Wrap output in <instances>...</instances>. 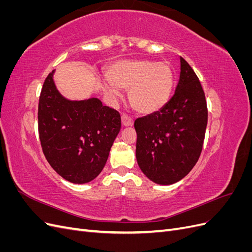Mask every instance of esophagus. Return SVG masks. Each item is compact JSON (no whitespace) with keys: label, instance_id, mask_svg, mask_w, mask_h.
<instances>
[{"label":"esophagus","instance_id":"1","mask_svg":"<svg viewBox=\"0 0 252 252\" xmlns=\"http://www.w3.org/2000/svg\"><path fill=\"white\" fill-rule=\"evenodd\" d=\"M122 124H123V126H126V127L131 126L133 124V121L130 117L127 116V114H123V116H122Z\"/></svg>","mask_w":252,"mask_h":252}]
</instances>
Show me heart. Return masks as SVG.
I'll list each match as a JSON object with an SVG mask.
<instances>
[{
	"label": "heart",
	"instance_id": "obj_1",
	"mask_svg": "<svg viewBox=\"0 0 252 252\" xmlns=\"http://www.w3.org/2000/svg\"><path fill=\"white\" fill-rule=\"evenodd\" d=\"M108 81L103 82L104 93L110 97L120 88H128L127 96L132 107L142 113L161 110L172 95L175 77L168 62L149 60H121L106 70Z\"/></svg>",
	"mask_w": 252,
	"mask_h": 252
}]
</instances>
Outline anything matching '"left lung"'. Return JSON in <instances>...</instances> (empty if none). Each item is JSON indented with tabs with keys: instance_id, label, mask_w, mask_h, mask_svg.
I'll return each mask as SVG.
<instances>
[{
	"instance_id": "obj_1",
	"label": "left lung",
	"mask_w": 252,
	"mask_h": 252,
	"mask_svg": "<svg viewBox=\"0 0 252 252\" xmlns=\"http://www.w3.org/2000/svg\"><path fill=\"white\" fill-rule=\"evenodd\" d=\"M174 94L157 112L134 121L136 161L152 182L170 185L190 172L199 159L208 111L199 78L182 57Z\"/></svg>"
}]
</instances>
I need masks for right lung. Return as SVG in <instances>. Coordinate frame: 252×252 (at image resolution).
<instances>
[{
	"label": "right lung",
	"instance_id": "1",
	"mask_svg": "<svg viewBox=\"0 0 252 252\" xmlns=\"http://www.w3.org/2000/svg\"><path fill=\"white\" fill-rule=\"evenodd\" d=\"M53 73L55 70L45 80L39 100L41 146L61 177L84 184L103 170L120 132L121 116L96 97L67 100L57 89Z\"/></svg>",
	"mask_w": 252,
	"mask_h": 252
}]
</instances>
